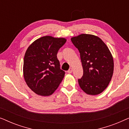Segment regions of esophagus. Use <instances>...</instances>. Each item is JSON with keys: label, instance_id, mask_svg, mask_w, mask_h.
I'll use <instances>...</instances> for the list:
<instances>
[{"label": "esophagus", "instance_id": "esophagus-1", "mask_svg": "<svg viewBox=\"0 0 129 129\" xmlns=\"http://www.w3.org/2000/svg\"><path fill=\"white\" fill-rule=\"evenodd\" d=\"M72 71H73V70H72V68H70L69 69L68 71V73H72Z\"/></svg>", "mask_w": 129, "mask_h": 129}]
</instances>
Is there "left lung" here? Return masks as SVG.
I'll return each mask as SVG.
<instances>
[{
	"mask_svg": "<svg viewBox=\"0 0 129 129\" xmlns=\"http://www.w3.org/2000/svg\"><path fill=\"white\" fill-rule=\"evenodd\" d=\"M78 49L83 75L79 86L87 94L101 93L109 85L114 70L113 59L106 44L94 35L82 34L71 39Z\"/></svg>",
	"mask_w": 129,
	"mask_h": 129,
	"instance_id": "8db88e82",
	"label": "left lung"
}]
</instances>
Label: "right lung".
<instances>
[{
    "label": "right lung",
    "instance_id": "1",
    "mask_svg": "<svg viewBox=\"0 0 129 129\" xmlns=\"http://www.w3.org/2000/svg\"><path fill=\"white\" fill-rule=\"evenodd\" d=\"M66 42L64 38L46 36L35 40L27 48L23 60L24 78L36 94L51 95L62 81L65 72L60 68L57 54Z\"/></svg>",
    "mask_w": 129,
    "mask_h": 129
}]
</instances>
